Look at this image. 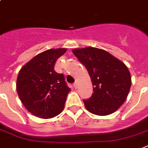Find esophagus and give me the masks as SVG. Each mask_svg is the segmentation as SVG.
Wrapping results in <instances>:
<instances>
[{"instance_id": "esophagus-1", "label": "esophagus", "mask_w": 148, "mask_h": 148, "mask_svg": "<svg viewBox=\"0 0 148 148\" xmlns=\"http://www.w3.org/2000/svg\"><path fill=\"white\" fill-rule=\"evenodd\" d=\"M78 86H79L78 82H75V83H74V88H78Z\"/></svg>"}]
</instances>
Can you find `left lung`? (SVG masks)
<instances>
[{
	"label": "left lung",
	"instance_id": "1",
	"mask_svg": "<svg viewBox=\"0 0 148 148\" xmlns=\"http://www.w3.org/2000/svg\"><path fill=\"white\" fill-rule=\"evenodd\" d=\"M86 67L93 86V94L84 100L91 113L107 116L126 101L131 86V76L123 62L104 49L88 47L72 50Z\"/></svg>",
	"mask_w": 148,
	"mask_h": 148
}]
</instances>
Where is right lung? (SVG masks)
<instances>
[{
  "label": "right lung",
  "mask_w": 148,
  "mask_h": 148,
  "mask_svg": "<svg viewBox=\"0 0 148 148\" xmlns=\"http://www.w3.org/2000/svg\"><path fill=\"white\" fill-rule=\"evenodd\" d=\"M66 48L47 49L22 66L16 81V90L21 103L32 114L50 119L64 109L71 88L66 86L63 74L54 70L56 60Z\"/></svg>",
  "instance_id": "right-lung-1"
}]
</instances>
